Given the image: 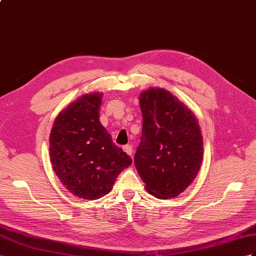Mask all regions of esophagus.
Wrapping results in <instances>:
<instances>
[{"instance_id":"esophagus-1","label":"esophagus","mask_w":256,"mask_h":256,"mask_svg":"<svg viewBox=\"0 0 256 256\" xmlns=\"http://www.w3.org/2000/svg\"><path fill=\"white\" fill-rule=\"evenodd\" d=\"M123 150L124 152H126L128 156H132V152H133V148H132V146H130V145H126L123 147Z\"/></svg>"}]
</instances>
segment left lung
<instances>
[{"label":"left lung","mask_w":256,"mask_h":256,"mask_svg":"<svg viewBox=\"0 0 256 256\" xmlns=\"http://www.w3.org/2000/svg\"><path fill=\"white\" fill-rule=\"evenodd\" d=\"M142 114L135 166L146 190L159 199L178 196L192 184L202 163L198 120L168 90L152 88L140 96Z\"/></svg>","instance_id":"8db88e82"}]
</instances>
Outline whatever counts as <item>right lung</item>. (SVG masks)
<instances>
[{
  "label": "right lung",
  "instance_id": "add662e5",
  "mask_svg": "<svg viewBox=\"0 0 256 256\" xmlns=\"http://www.w3.org/2000/svg\"><path fill=\"white\" fill-rule=\"evenodd\" d=\"M102 93L85 94L57 116L50 135V156L62 185L78 198L110 192L132 159L114 145L100 122Z\"/></svg>",
  "mask_w": 256,
  "mask_h": 256
}]
</instances>
